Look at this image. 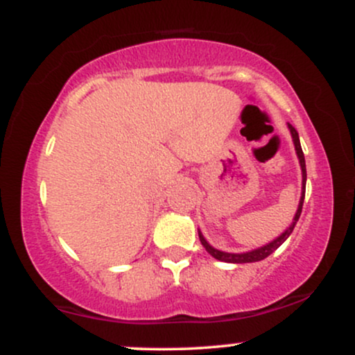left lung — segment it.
<instances>
[{
  "label": "left lung",
  "instance_id": "8db88e82",
  "mask_svg": "<svg viewBox=\"0 0 355 355\" xmlns=\"http://www.w3.org/2000/svg\"><path fill=\"white\" fill-rule=\"evenodd\" d=\"M288 130H291V135H292V141H294V146H295V153H297V158H299V164H300V170H302V193H300V200H299V207H297V211H295V217L292 220V223L288 225V229L284 232V234H280L279 237L272 240V242L266 243V245L259 247V248H254V250H248V252H242V254H232V252H222L218 250V248L211 247L209 242H207V239L203 237L202 232L198 230V237H200V242L202 245L205 247V250L209 252V254L214 257V259L217 260H222V262H229V263H250V262H259V260H263L267 259L268 255L272 254V252H275L277 248H279L282 243L291 237L292 230H294L295 223L299 222V217L300 214H302V205H304V198H305V182H307V170H305V158H304V152H302V146H300V140H299V133H297V130L292 126L291 123H287Z\"/></svg>",
  "mask_w": 355,
  "mask_h": 355
}]
</instances>
